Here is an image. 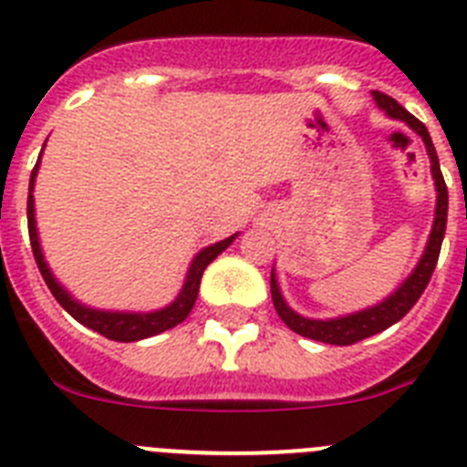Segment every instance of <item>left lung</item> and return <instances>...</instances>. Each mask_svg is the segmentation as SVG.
Wrapping results in <instances>:
<instances>
[{
	"label": "left lung",
	"instance_id": "8db88e82",
	"mask_svg": "<svg viewBox=\"0 0 467 467\" xmlns=\"http://www.w3.org/2000/svg\"><path fill=\"white\" fill-rule=\"evenodd\" d=\"M373 99H376L378 109L385 110L389 118L404 119L406 125L411 127L418 137L423 139L425 149H428L430 170H432L434 189H437V207H434V224H432V231H430V241L428 245H425L423 257H420V262H418L416 269L411 272V276L406 278L400 288L394 290L389 297H385L380 305L361 309V312L357 314H348V317L326 318V321L324 318H306V317H300L297 312H293V309L285 305V300H283L281 290H278L276 274H274L272 269V300L283 324L288 326L290 330H295L297 336L309 337V340L328 342V345H340V348H345V345H354V342L364 340V337L376 336V333L389 328V326L397 324L401 317L409 314V309L416 305L418 297H420L423 290L428 288L434 266H437V260H440L441 241H444V231H446V213H449V191H446L444 177H441L440 161H437V150H434L432 146L428 127H425L418 118H413L404 106H400V103L394 101L392 97H388V94L373 91Z\"/></svg>",
	"mask_w": 467,
	"mask_h": 467
}]
</instances>
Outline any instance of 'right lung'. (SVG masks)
Wrapping results in <instances>:
<instances>
[{"label":"right lung","instance_id":"1","mask_svg":"<svg viewBox=\"0 0 467 467\" xmlns=\"http://www.w3.org/2000/svg\"><path fill=\"white\" fill-rule=\"evenodd\" d=\"M39 161H42V153H39L37 165L33 167V174H30V189H27V231H30V245H33V254H35V262H37L39 266V274H42V278L47 281V285H49L56 302H58V305H61L63 309L75 318V321H79V324L87 326V328L97 330V333H101L103 337H109V340H115V342H137V340H143V337H153L158 336V333H165V330L182 324V321L191 314V309H193L205 266L210 265L217 254L224 253L238 234L224 238V241L214 243V245H207V248H202L201 253L195 254L193 262H191L189 266V272H186L184 285H182V290H179L177 295V300L170 302V305L162 306V309H158V312L134 314V312H103V309H91V306L79 305L78 300H73L70 293L63 288L61 283L56 281L51 269L47 266V262H44V254H42V248H39V238H37V224H35V198H33L35 177H37Z\"/></svg>","mask_w":467,"mask_h":467}]
</instances>
